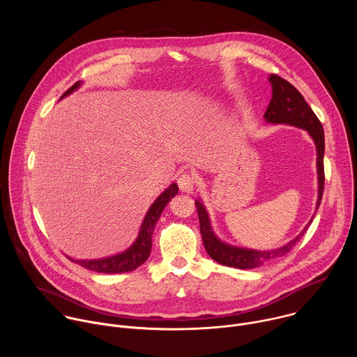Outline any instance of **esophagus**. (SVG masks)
<instances>
[{
	"instance_id": "esophagus-1",
	"label": "esophagus",
	"mask_w": 357,
	"mask_h": 357,
	"mask_svg": "<svg viewBox=\"0 0 357 357\" xmlns=\"http://www.w3.org/2000/svg\"><path fill=\"white\" fill-rule=\"evenodd\" d=\"M195 176L190 175V174H182L179 178H178V186L182 192H186V193H190L195 188Z\"/></svg>"
}]
</instances>
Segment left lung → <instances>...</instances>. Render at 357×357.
Masks as SVG:
<instances>
[{
  "instance_id": "1",
  "label": "left lung",
  "mask_w": 357,
  "mask_h": 357,
  "mask_svg": "<svg viewBox=\"0 0 357 357\" xmlns=\"http://www.w3.org/2000/svg\"><path fill=\"white\" fill-rule=\"evenodd\" d=\"M271 87H273V97L270 100V105L267 112L264 113V119L267 123L271 124H288L294 127H299L302 130H307L317 145V168H318V202H317V211L321 205L322 195H324V183H325V171H324V152H325V135L324 127L312 109L305 101L303 96L285 79L280 77L278 75H270L268 77ZM195 206L199 215L200 223V234L209 256L222 266L234 267L240 270H250L257 268L263 264L273 261L278 257L285 256V254L298 243V240L305 234L307 229L310 227L311 222L305 226V229L298 234L294 240L287 243L285 245L275 248V250H251L230 245L222 241L213 231L209 215L203 206L200 200L195 202Z\"/></svg>"
}]
</instances>
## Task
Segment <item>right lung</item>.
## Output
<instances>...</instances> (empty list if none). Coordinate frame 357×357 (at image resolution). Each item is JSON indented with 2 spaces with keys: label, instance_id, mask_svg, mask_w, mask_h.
Here are the masks:
<instances>
[{
  "label": "right lung",
  "instance_id": "obj_1",
  "mask_svg": "<svg viewBox=\"0 0 357 357\" xmlns=\"http://www.w3.org/2000/svg\"><path fill=\"white\" fill-rule=\"evenodd\" d=\"M80 86V82L75 83L68 91L63 93V97H66L68 94L73 93L77 87ZM178 193V185L172 183L168 189H165L158 197L157 200L152 203L151 208L148 209L138 237L135 238V241L123 252L116 254V256L112 257H106V259H97V260H73L70 259L73 263L80 264L82 267L96 271V273H105V274H119V273H128L132 271L135 268H138L141 264H144L148 257L149 252L152 248V233H154L155 225L162 213V211L165 209V206L169 203V200Z\"/></svg>",
  "mask_w": 357,
  "mask_h": 357
}]
</instances>
